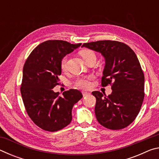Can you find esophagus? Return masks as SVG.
Segmentation results:
<instances>
[{
    "instance_id": "1",
    "label": "esophagus",
    "mask_w": 159,
    "mask_h": 159,
    "mask_svg": "<svg viewBox=\"0 0 159 159\" xmlns=\"http://www.w3.org/2000/svg\"><path fill=\"white\" fill-rule=\"evenodd\" d=\"M82 94H83V97H87V96H89V95H90V93L85 92V91H83V92H82Z\"/></svg>"
}]
</instances>
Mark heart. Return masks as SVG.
I'll return each mask as SVG.
<instances>
[{
    "label": "heart",
    "mask_w": 159,
    "mask_h": 159,
    "mask_svg": "<svg viewBox=\"0 0 159 159\" xmlns=\"http://www.w3.org/2000/svg\"><path fill=\"white\" fill-rule=\"evenodd\" d=\"M80 55L83 57V60L85 61H88V60H92V59H95L96 60V55L94 51L89 49H85L83 50L80 52ZM66 61H67V57L65 56L61 60V69L64 71L66 68ZM93 79L92 76H88V77H83V78H79L77 79L74 82V85L76 87L82 88V89H88L90 86V80Z\"/></svg>",
    "instance_id": "1"
}]
</instances>
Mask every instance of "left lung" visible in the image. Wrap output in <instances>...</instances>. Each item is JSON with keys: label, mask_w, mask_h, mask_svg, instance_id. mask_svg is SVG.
<instances>
[{"label": "left lung", "mask_w": 159, "mask_h": 159, "mask_svg": "<svg viewBox=\"0 0 159 159\" xmlns=\"http://www.w3.org/2000/svg\"><path fill=\"white\" fill-rule=\"evenodd\" d=\"M83 47L100 52L105 58L102 85H111L112 93L106 96L94 91L95 112L98 121L111 130H120L134 121L140 111L144 97V76L138 57L123 43L98 41Z\"/></svg>", "instance_id": "8db88e82"}]
</instances>
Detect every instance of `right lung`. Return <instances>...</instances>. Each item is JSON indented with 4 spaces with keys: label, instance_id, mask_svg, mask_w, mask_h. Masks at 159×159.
<instances>
[{
    "label": "right lung",
    "instance_id": "add662e5",
    "mask_svg": "<svg viewBox=\"0 0 159 159\" xmlns=\"http://www.w3.org/2000/svg\"><path fill=\"white\" fill-rule=\"evenodd\" d=\"M80 45L61 40L45 41L34 48L25 61L21 97L29 116L43 130L55 132L68 125L72 108L83 98L78 90L65 91L62 97L52 90L60 83L61 59Z\"/></svg>",
    "mask_w": 159,
    "mask_h": 159
}]
</instances>
